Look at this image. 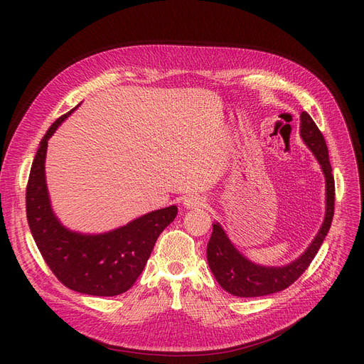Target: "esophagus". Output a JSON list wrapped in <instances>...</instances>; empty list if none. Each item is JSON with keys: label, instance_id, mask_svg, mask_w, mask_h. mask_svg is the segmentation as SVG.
Returning <instances> with one entry per match:
<instances>
[{"label": "esophagus", "instance_id": "1", "mask_svg": "<svg viewBox=\"0 0 364 364\" xmlns=\"http://www.w3.org/2000/svg\"><path fill=\"white\" fill-rule=\"evenodd\" d=\"M184 205H186L187 208H199V206L203 205V200H202L200 198H190V199H187V200L184 202Z\"/></svg>", "mask_w": 364, "mask_h": 364}]
</instances>
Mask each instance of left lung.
I'll list each match as a JSON object with an SVG mask.
<instances>
[{"label":"left lung","instance_id":"8db88e82","mask_svg":"<svg viewBox=\"0 0 364 364\" xmlns=\"http://www.w3.org/2000/svg\"><path fill=\"white\" fill-rule=\"evenodd\" d=\"M301 137L314 153L323 169L324 178H326V215H324V221L309 250L298 259L284 267H261L246 259L233 246L232 240L227 237L223 227L218 223L213 224V235L206 247L209 269L221 284V288L235 296H264L289 288L309 269L329 232L335 211V180L332 176L326 141H324L321 131L307 112L301 113Z\"/></svg>","mask_w":364,"mask_h":364}]
</instances>
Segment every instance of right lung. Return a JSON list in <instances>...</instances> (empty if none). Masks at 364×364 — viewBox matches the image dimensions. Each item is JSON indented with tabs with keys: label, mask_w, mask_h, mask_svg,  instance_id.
I'll list each match as a JSON object with an SVG mask.
<instances>
[{
	"label": "right lung",
	"mask_w": 364,
	"mask_h": 364,
	"mask_svg": "<svg viewBox=\"0 0 364 364\" xmlns=\"http://www.w3.org/2000/svg\"><path fill=\"white\" fill-rule=\"evenodd\" d=\"M70 112L55 119L36 150L26 186L28 224L44 261L66 288L94 296L121 295L139 279L156 239L178 209H158L105 235L85 236L65 228L51 211L44 162L48 139Z\"/></svg>",
	"instance_id": "right-lung-1"
}]
</instances>
